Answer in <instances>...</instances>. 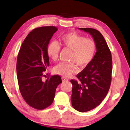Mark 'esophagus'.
Masks as SVG:
<instances>
[{
    "instance_id": "esophagus-1",
    "label": "esophagus",
    "mask_w": 130,
    "mask_h": 130,
    "mask_svg": "<svg viewBox=\"0 0 130 130\" xmlns=\"http://www.w3.org/2000/svg\"><path fill=\"white\" fill-rule=\"evenodd\" d=\"M62 82H65V81H68V79L65 77H62Z\"/></svg>"
}]
</instances>
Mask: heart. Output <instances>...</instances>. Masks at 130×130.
<instances>
[{"label": "heart", "instance_id": "1", "mask_svg": "<svg viewBox=\"0 0 130 130\" xmlns=\"http://www.w3.org/2000/svg\"><path fill=\"white\" fill-rule=\"evenodd\" d=\"M61 47L71 50L69 62H61L55 66L54 71L58 75L69 76L77 71V64L82 68L86 67L92 61L95 55L97 45L94 39L76 32H69L63 35L58 43L51 42L47 46V54L51 59L57 61Z\"/></svg>", "mask_w": 130, "mask_h": 130}]
</instances>
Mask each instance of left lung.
Here are the masks:
<instances>
[{
    "label": "left lung",
    "mask_w": 130,
    "mask_h": 130,
    "mask_svg": "<svg viewBox=\"0 0 130 130\" xmlns=\"http://www.w3.org/2000/svg\"><path fill=\"white\" fill-rule=\"evenodd\" d=\"M88 32L95 41V55L76 77L72 79V105L80 112H88L98 106L105 98L112 80V59L110 51L102 35L93 28H80Z\"/></svg>",
    "instance_id": "obj_1"
}]
</instances>
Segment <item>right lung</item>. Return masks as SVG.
<instances>
[{
    "label": "right lung",
    "mask_w": 130,
    "mask_h": 130,
    "mask_svg": "<svg viewBox=\"0 0 130 130\" xmlns=\"http://www.w3.org/2000/svg\"><path fill=\"white\" fill-rule=\"evenodd\" d=\"M55 26H42L33 29L25 39L18 53L17 75L21 94L32 108L42 110L51 105L57 86L62 83L58 75L50 76L42 80L49 66L47 46Z\"/></svg>",
    "instance_id": "1"
}]
</instances>
